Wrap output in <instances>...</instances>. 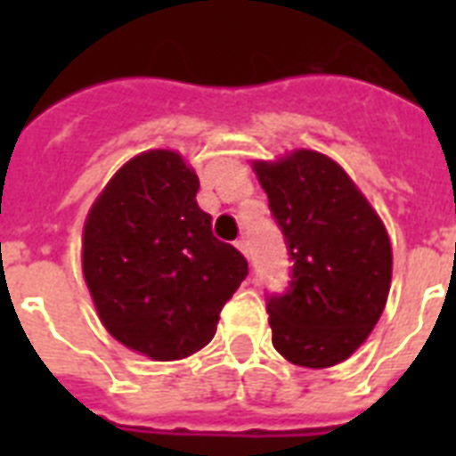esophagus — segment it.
Segmentation results:
<instances>
[{
  "mask_svg": "<svg viewBox=\"0 0 456 456\" xmlns=\"http://www.w3.org/2000/svg\"><path fill=\"white\" fill-rule=\"evenodd\" d=\"M236 248L241 250L243 256L248 257V253H250V248H248V241H246V239H239V241H236Z\"/></svg>",
  "mask_w": 456,
  "mask_h": 456,
  "instance_id": "obj_1",
  "label": "esophagus"
}]
</instances>
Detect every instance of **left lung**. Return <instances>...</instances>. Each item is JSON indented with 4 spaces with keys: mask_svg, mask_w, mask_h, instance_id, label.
I'll list each match as a JSON object with an SVG mask.
<instances>
[{
    "mask_svg": "<svg viewBox=\"0 0 456 456\" xmlns=\"http://www.w3.org/2000/svg\"><path fill=\"white\" fill-rule=\"evenodd\" d=\"M291 257L284 293L267 296L272 346L289 362L326 369L367 340L390 291L388 232L338 163L293 151L253 163Z\"/></svg>",
    "mask_w": 456,
    "mask_h": 456,
    "instance_id": "left-lung-1",
    "label": "left lung"
}]
</instances>
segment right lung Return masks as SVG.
I'll return each instance as SVG.
<instances>
[{
	"mask_svg": "<svg viewBox=\"0 0 456 456\" xmlns=\"http://www.w3.org/2000/svg\"><path fill=\"white\" fill-rule=\"evenodd\" d=\"M199 177L175 151L139 153L113 175L85 222L82 272L102 324L151 360L189 357L248 274L213 236Z\"/></svg>",
	"mask_w": 456,
	"mask_h": 456,
	"instance_id": "add662e5",
	"label": "right lung"
}]
</instances>
